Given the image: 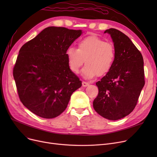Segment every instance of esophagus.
<instances>
[{
  "mask_svg": "<svg viewBox=\"0 0 157 157\" xmlns=\"http://www.w3.org/2000/svg\"><path fill=\"white\" fill-rule=\"evenodd\" d=\"M82 85H83V86H84V87H86V86H88L89 85V83H87V82L83 81V82H82Z\"/></svg>",
  "mask_w": 157,
  "mask_h": 157,
  "instance_id": "esophagus-1",
  "label": "esophagus"
}]
</instances>
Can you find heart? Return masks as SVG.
<instances>
[{
    "label": "heart",
    "mask_w": 157,
    "mask_h": 157,
    "mask_svg": "<svg viewBox=\"0 0 157 157\" xmlns=\"http://www.w3.org/2000/svg\"><path fill=\"white\" fill-rule=\"evenodd\" d=\"M66 56L69 67L74 73L79 72L85 62L86 65L81 71V75L85 79H92L110 72L116 59V52L112 43L92 35L80 40L78 49L69 48Z\"/></svg>",
    "instance_id": "b5f03b06"
}]
</instances>
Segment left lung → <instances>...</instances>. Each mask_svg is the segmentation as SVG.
<instances>
[{
  "label": "left lung",
  "mask_w": 157,
  "mask_h": 157,
  "mask_svg": "<svg viewBox=\"0 0 157 157\" xmlns=\"http://www.w3.org/2000/svg\"><path fill=\"white\" fill-rule=\"evenodd\" d=\"M109 34L116 52L113 67L96 83L97 97L93 102L95 111L101 117L117 120L134 110L144 85L143 56L132 40L121 31L109 29Z\"/></svg>",
  "instance_id": "left-lung-1"
}]
</instances>
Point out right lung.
<instances>
[{
  "label": "right lung",
  "instance_id": "right-lung-1",
  "mask_svg": "<svg viewBox=\"0 0 157 157\" xmlns=\"http://www.w3.org/2000/svg\"><path fill=\"white\" fill-rule=\"evenodd\" d=\"M81 30L49 27L22 46L13 68L20 99L37 116L53 118L67 108L81 81L67 63L66 52Z\"/></svg>",
  "mask_w": 157,
  "mask_h": 157
}]
</instances>
